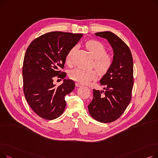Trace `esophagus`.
Returning <instances> with one entry per match:
<instances>
[{"instance_id":"esophagus-1","label":"esophagus","mask_w":158,"mask_h":158,"mask_svg":"<svg viewBox=\"0 0 158 158\" xmlns=\"http://www.w3.org/2000/svg\"><path fill=\"white\" fill-rule=\"evenodd\" d=\"M76 86H77V87H79V86H82V85H81V83H79V82H76Z\"/></svg>"}]
</instances>
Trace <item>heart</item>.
Segmentation results:
<instances>
[{
	"mask_svg": "<svg viewBox=\"0 0 158 158\" xmlns=\"http://www.w3.org/2000/svg\"><path fill=\"white\" fill-rule=\"evenodd\" d=\"M85 45L95 59L94 66L101 76H104L113 66L114 63L113 55L111 53H107L106 46L99 41L89 40L87 41ZM76 50V47H73L66 54L65 60L67 64H72ZM94 69L83 70L78 68L72 70L69 73V76L72 80L81 84H86L88 82L97 78L98 73Z\"/></svg>",
	"mask_w": 158,
	"mask_h": 158,
	"instance_id": "obj_1",
	"label": "heart"
}]
</instances>
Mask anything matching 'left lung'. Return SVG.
<instances>
[{"instance_id":"obj_1","label":"left lung","mask_w":158,"mask_h":158,"mask_svg":"<svg viewBox=\"0 0 158 158\" xmlns=\"http://www.w3.org/2000/svg\"><path fill=\"white\" fill-rule=\"evenodd\" d=\"M95 35L108 40L113 49L114 63L100 81L105 90L94 89V98L88 105V111L96 120L109 123L119 118L131 101L133 60L129 47L118 36L110 31Z\"/></svg>"}]
</instances>
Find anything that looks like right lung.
I'll use <instances>...</instances> for the list:
<instances>
[{
  "mask_svg": "<svg viewBox=\"0 0 158 158\" xmlns=\"http://www.w3.org/2000/svg\"><path fill=\"white\" fill-rule=\"evenodd\" d=\"M82 34L55 31L33 40L24 56L23 90L26 101L36 114L46 120H54L63 113L64 97L75 88V82L64 79L56 86L55 78L63 79V69L69 50L76 45Z\"/></svg>",
  "mask_w": 158,
  "mask_h": 158,
  "instance_id": "1",
  "label": "right lung"
}]
</instances>
